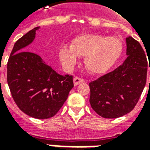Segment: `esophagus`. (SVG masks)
<instances>
[{
  "instance_id": "esophagus-1",
  "label": "esophagus",
  "mask_w": 150,
  "mask_h": 150,
  "mask_svg": "<svg viewBox=\"0 0 150 150\" xmlns=\"http://www.w3.org/2000/svg\"><path fill=\"white\" fill-rule=\"evenodd\" d=\"M73 81H74V85H75V86H77V85H79V83H83V79L81 78H79V77H75V78L73 79Z\"/></svg>"
}]
</instances>
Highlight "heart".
I'll use <instances>...</instances> for the list:
<instances>
[{
  "label": "heart",
  "mask_w": 150,
  "mask_h": 150,
  "mask_svg": "<svg viewBox=\"0 0 150 150\" xmlns=\"http://www.w3.org/2000/svg\"><path fill=\"white\" fill-rule=\"evenodd\" d=\"M123 52L121 40L98 34H83L72 39L71 46H62L59 58L62 66L71 69L78 62V57H84V66L94 75L108 72L119 60Z\"/></svg>",
  "instance_id": "heart-1"
}]
</instances>
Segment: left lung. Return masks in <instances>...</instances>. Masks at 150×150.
I'll return each instance as SVG.
<instances>
[{
    "mask_svg": "<svg viewBox=\"0 0 150 150\" xmlns=\"http://www.w3.org/2000/svg\"><path fill=\"white\" fill-rule=\"evenodd\" d=\"M126 45L128 57L122 65L89 83L91 108L104 118H117L130 112L146 83L148 62L144 50L130 36L126 38Z\"/></svg>",
    "mask_w": 150,
    "mask_h": 150,
    "instance_id": "1",
    "label": "left lung"
}]
</instances>
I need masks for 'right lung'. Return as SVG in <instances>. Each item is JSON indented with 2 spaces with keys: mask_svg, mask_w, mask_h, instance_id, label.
Here are the masks:
<instances>
[{
  "mask_svg": "<svg viewBox=\"0 0 150 150\" xmlns=\"http://www.w3.org/2000/svg\"><path fill=\"white\" fill-rule=\"evenodd\" d=\"M34 28L16 42L7 63V82L13 100L28 116L48 119L62 108L74 87L72 75H61L38 54L25 49L35 38Z\"/></svg>",
  "mask_w": 150,
  "mask_h": 150,
  "instance_id": "1",
  "label": "right lung"
}]
</instances>
